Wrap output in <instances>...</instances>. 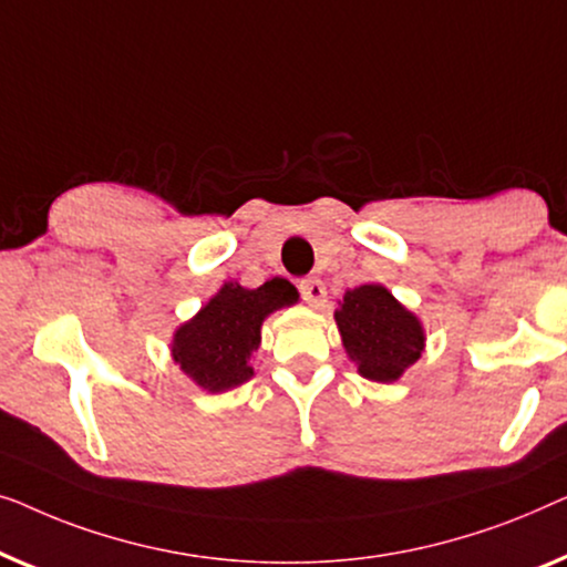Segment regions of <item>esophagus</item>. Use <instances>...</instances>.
<instances>
[{
  "label": "esophagus",
  "mask_w": 567,
  "mask_h": 567,
  "mask_svg": "<svg viewBox=\"0 0 567 567\" xmlns=\"http://www.w3.org/2000/svg\"><path fill=\"white\" fill-rule=\"evenodd\" d=\"M298 290H300L302 300H306L308 306H313V308L323 306V298H326V287H323V282H321V280H316V277H310V280H302V282H300Z\"/></svg>",
  "instance_id": "obj_1"
}]
</instances>
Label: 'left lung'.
<instances>
[{
	"label": "left lung",
	"mask_w": 567,
	"mask_h": 567,
	"mask_svg": "<svg viewBox=\"0 0 567 567\" xmlns=\"http://www.w3.org/2000/svg\"><path fill=\"white\" fill-rule=\"evenodd\" d=\"M333 316L349 357L367 380H398L424 349V329L419 318L380 285L349 290Z\"/></svg>",
	"instance_id": "8db88e82"
}]
</instances>
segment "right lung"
Here are the masks:
<instances>
[{
  "label": "right lung",
  "mask_w": 567,
  "mask_h": 567,
  "mask_svg": "<svg viewBox=\"0 0 567 567\" xmlns=\"http://www.w3.org/2000/svg\"><path fill=\"white\" fill-rule=\"evenodd\" d=\"M295 300L298 290L280 277L257 290L223 285L200 313L174 333V362L210 393L241 385L254 374L249 357L261 341V321Z\"/></svg>",
  "instance_id": "add662e5"
}]
</instances>
